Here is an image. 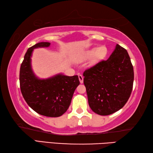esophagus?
I'll return each instance as SVG.
<instances>
[{"instance_id": "obj_1", "label": "esophagus", "mask_w": 153, "mask_h": 153, "mask_svg": "<svg viewBox=\"0 0 153 153\" xmlns=\"http://www.w3.org/2000/svg\"><path fill=\"white\" fill-rule=\"evenodd\" d=\"M78 77H79V80L80 83H81V84H82L83 82H84V77H83V76H82V75H79Z\"/></svg>"}]
</instances>
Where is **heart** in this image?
<instances>
[{"instance_id": "obj_1", "label": "heart", "mask_w": 153, "mask_h": 153, "mask_svg": "<svg viewBox=\"0 0 153 153\" xmlns=\"http://www.w3.org/2000/svg\"><path fill=\"white\" fill-rule=\"evenodd\" d=\"M107 48L105 46H100L98 48H92L90 49L86 53L87 57H90L94 55L95 60L98 61L102 59L107 55Z\"/></svg>"}]
</instances>
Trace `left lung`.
<instances>
[{
  "label": "left lung",
  "mask_w": 153,
  "mask_h": 153,
  "mask_svg": "<svg viewBox=\"0 0 153 153\" xmlns=\"http://www.w3.org/2000/svg\"><path fill=\"white\" fill-rule=\"evenodd\" d=\"M88 104L98 115H108L128 102L133 88L134 69L128 52L117 45L107 60L84 71Z\"/></svg>",
  "instance_id": "1"
}]
</instances>
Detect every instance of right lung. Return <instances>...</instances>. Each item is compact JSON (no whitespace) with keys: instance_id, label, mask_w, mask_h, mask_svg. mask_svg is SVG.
<instances>
[{"instance_id":"1","label":"right lung","mask_w":153,"mask_h":153,"mask_svg":"<svg viewBox=\"0 0 153 153\" xmlns=\"http://www.w3.org/2000/svg\"><path fill=\"white\" fill-rule=\"evenodd\" d=\"M49 42H39L27 49L19 71L20 89L27 104L40 115L60 117L68 109L77 86V76L57 75L47 79H38L33 74L30 56L33 48L48 47Z\"/></svg>"}]
</instances>
